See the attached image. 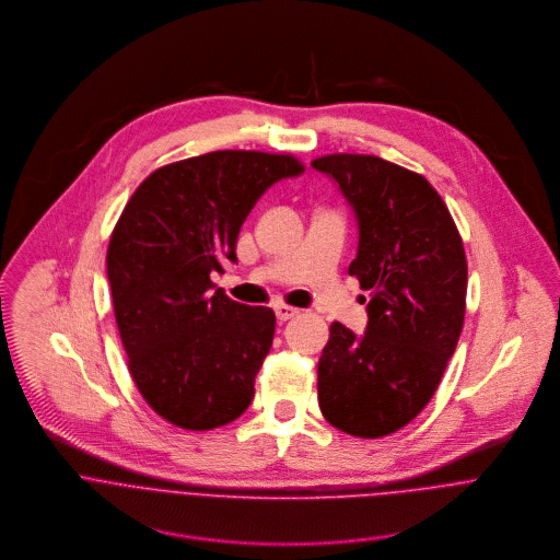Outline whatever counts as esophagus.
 <instances>
[{
	"instance_id": "34e87169",
	"label": "esophagus",
	"mask_w": 560,
	"mask_h": 560,
	"mask_svg": "<svg viewBox=\"0 0 560 560\" xmlns=\"http://www.w3.org/2000/svg\"><path fill=\"white\" fill-rule=\"evenodd\" d=\"M273 313H276L278 320L282 323V320H289L291 317H295L300 311H298V308H291V306H284V304H278V306H273Z\"/></svg>"
}]
</instances>
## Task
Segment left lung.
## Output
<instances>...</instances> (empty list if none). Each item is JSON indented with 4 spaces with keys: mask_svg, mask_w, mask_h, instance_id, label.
Segmentation results:
<instances>
[{
    "mask_svg": "<svg viewBox=\"0 0 560 560\" xmlns=\"http://www.w3.org/2000/svg\"><path fill=\"white\" fill-rule=\"evenodd\" d=\"M358 220L349 276L371 293L362 336L331 323L319 360V407L355 438H384L411 422L455 353L468 289L459 231L429 180L375 155H325Z\"/></svg>",
    "mask_w": 560,
    "mask_h": 560,
    "instance_id": "1",
    "label": "left lung"
}]
</instances>
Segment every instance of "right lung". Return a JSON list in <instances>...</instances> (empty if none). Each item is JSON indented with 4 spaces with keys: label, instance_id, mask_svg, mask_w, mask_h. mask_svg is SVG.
Returning <instances> with one entry per match:
<instances>
[{
    "label": "right lung",
    "instance_id": "add662e5",
    "mask_svg": "<svg viewBox=\"0 0 560 560\" xmlns=\"http://www.w3.org/2000/svg\"><path fill=\"white\" fill-rule=\"evenodd\" d=\"M291 155L213 151L155 170L127 202L107 247V280L131 377L167 422L209 431L240 418L271 349L276 315L245 306L211 273L237 262L241 224Z\"/></svg>",
    "mask_w": 560,
    "mask_h": 560
}]
</instances>
